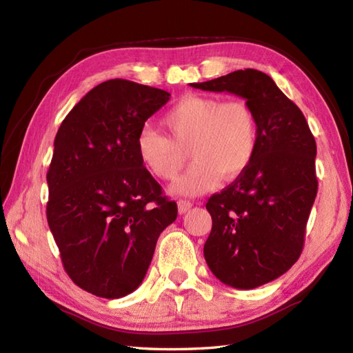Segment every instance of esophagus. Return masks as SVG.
Here are the masks:
<instances>
[{
  "mask_svg": "<svg viewBox=\"0 0 353 353\" xmlns=\"http://www.w3.org/2000/svg\"><path fill=\"white\" fill-rule=\"evenodd\" d=\"M177 206H179V214H186L192 208V203L188 200H179L177 201Z\"/></svg>",
  "mask_w": 353,
  "mask_h": 353,
  "instance_id": "34e87169",
  "label": "esophagus"
}]
</instances>
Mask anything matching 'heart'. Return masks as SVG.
<instances>
[{
	"label": "heart",
	"mask_w": 353,
	"mask_h": 353,
	"mask_svg": "<svg viewBox=\"0 0 353 353\" xmlns=\"http://www.w3.org/2000/svg\"><path fill=\"white\" fill-rule=\"evenodd\" d=\"M168 137L142 129L137 138L141 163L159 181H172L188 159L196 161L171 185L176 196H199L223 177L234 181L249 168L258 148V118L241 99L186 95L163 117Z\"/></svg>",
	"instance_id": "1"
}]
</instances>
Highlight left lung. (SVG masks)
I'll list each match as a JSON object with an SVG mask.
<instances>
[{"label": "left lung", "instance_id": "left-lung-1", "mask_svg": "<svg viewBox=\"0 0 353 353\" xmlns=\"http://www.w3.org/2000/svg\"><path fill=\"white\" fill-rule=\"evenodd\" d=\"M241 97L258 118V148L241 176L208 200L212 216L203 253L224 285L253 290L299 259L317 196L316 139L294 103L258 70H239L191 83Z\"/></svg>", "mask_w": 353, "mask_h": 353}]
</instances>
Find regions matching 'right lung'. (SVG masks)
I'll use <instances>...</instances> for the list:
<instances>
[{"label": "right lung", "mask_w": 353, "mask_h": 353, "mask_svg": "<svg viewBox=\"0 0 353 353\" xmlns=\"http://www.w3.org/2000/svg\"><path fill=\"white\" fill-rule=\"evenodd\" d=\"M167 91L114 79L91 89L59 127L47 172V220L65 272L104 299L142 283L176 201L141 163L137 138Z\"/></svg>", "instance_id": "obj_1"}]
</instances>
